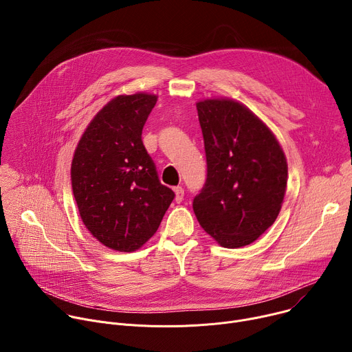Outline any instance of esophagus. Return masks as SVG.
<instances>
[{"label":"esophagus","instance_id":"34e87169","mask_svg":"<svg viewBox=\"0 0 352 352\" xmlns=\"http://www.w3.org/2000/svg\"><path fill=\"white\" fill-rule=\"evenodd\" d=\"M174 192H175V200H177V202L178 204L182 202V199H184V188L182 186H175Z\"/></svg>","mask_w":352,"mask_h":352}]
</instances>
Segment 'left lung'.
<instances>
[{"mask_svg": "<svg viewBox=\"0 0 352 352\" xmlns=\"http://www.w3.org/2000/svg\"><path fill=\"white\" fill-rule=\"evenodd\" d=\"M196 107L208 173L193 197V212L221 246L249 245L280 213L288 174L283 148L270 129L234 100H205Z\"/></svg>", "mask_w": 352, "mask_h": 352, "instance_id": "1", "label": "left lung"}]
</instances>
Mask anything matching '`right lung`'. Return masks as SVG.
<instances>
[{
  "label": "right lung",
  "mask_w": 352,
  "mask_h": 352,
  "mask_svg": "<svg viewBox=\"0 0 352 352\" xmlns=\"http://www.w3.org/2000/svg\"><path fill=\"white\" fill-rule=\"evenodd\" d=\"M157 96H117L91 120L71 167L72 190L90 234L132 252L157 231L175 193L159 179L142 142Z\"/></svg>",
  "instance_id": "right-lung-1"
}]
</instances>
